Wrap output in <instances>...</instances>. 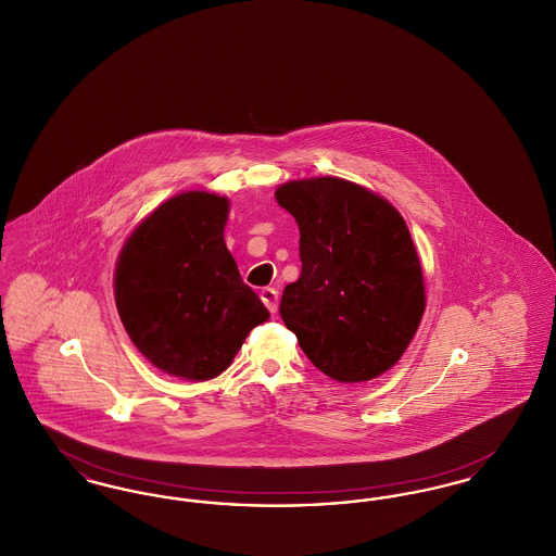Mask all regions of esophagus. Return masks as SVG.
<instances>
[{"mask_svg":"<svg viewBox=\"0 0 556 556\" xmlns=\"http://www.w3.org/2000/svg\"><path fill=\"white\" fill-rule=\"evenodd\" d=\"M261 300L265 302V306L270 313H277V306H279V293H277V290L265 288V290L261 291Z\"/></svg>","mask_w":556,"mask_h":556,"instance_id":"obj_1","label":"esophagus"}]
</instances>
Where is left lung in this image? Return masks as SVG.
Listing matches in <instances>:
<instances>
[{"mask_svg":"<svg viewBox=\"0 0 556 556\" xmlns=\"http://www.w3.org/2000/svg\"><path fill=\"white\" fill-rule=\"evenodd\" d=\"M300 229L302 273L279 313L311 363L340 383L392 369L425 313L421 261L402 214L340 177L277 187Z\"/></svg>","mask_w":556,"mask_h":556,"instance_id":"obj_1","label":"left lung"}]
</instances>
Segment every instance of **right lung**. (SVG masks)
I'll list each match as a JSON object with an SVG mask.
<instances>
[{
	"mask_svg": "<svg viewBox=\"0 0 556 556\" xmlns=\"http://www.w3.org/2000/svg\"><path fill=\"white\" fill-rule=\"evenodd\" d=\"M229 200L186 191L143 218L114 270V300L137 350L168 375L206 381L231 365L268 311L225 245Z\"/></svg>",
	"mask_w": 556,
	"mask_h": 556,
	"instance_id": "1",
	"label": "right lung"
}]
</instances>
